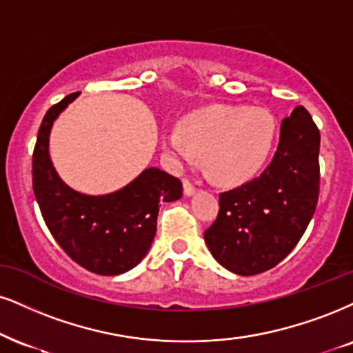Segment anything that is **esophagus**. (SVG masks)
Listing matches in <instances>:
<instances>
[{"label": "esophagus", "instance_id": "34e87169", "mask_svg": "<svg viewBox=\"0 0 353 353\" xmlns=\"http://www.w3.org/2000/svg\"><path fill=\"white\" fill-rule=\"evenodd\" d=\"M183 191H185L186 196H191V194H193L194 191H196V185L191 183L188 178H185V180H183Z\"/></svg>", "mask_w": 353, "mask_h": 353}]
</instances>
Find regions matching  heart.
<instances>
[{
	"mask_svg": "<svg viewBox=\"0 0 353 353\" xmlns=\"http://www.w3.org/2000/svg\"><path fill=\"white\" fill-rule=\"evenodd\" d=\"M275 137L276 123L263 108L212 106L167 130L163 143L180 163L201 155L212 180L237 185L263 167Z\"/></svg>",
	"mask_w": 353,
	"mask_h": 353,
	"instance_id": "obj_1",
	"label": "heart"
}]
</instances>
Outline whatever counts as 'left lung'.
Returning a JSON list of instances; mask_svg holds the SVG:
<instances>
[{
    "label": "left lung",
    "mask_w": 353,
    "mask_h": 353,
    "mask_svg": "<svg viewBox=\"0 0 353 353\" xmlns=\"http://www.w3.org/2000/svg\"><path fill=\"white\" fill-rule=\"evenodd\" d=\"M321 134L304 106L281 121L278 150L255 180L219 193L204 230L214 259L237 275L273 268L296 247L319 199Z\"/></svg>",
    "instance_id": "1"
}]
</instances>
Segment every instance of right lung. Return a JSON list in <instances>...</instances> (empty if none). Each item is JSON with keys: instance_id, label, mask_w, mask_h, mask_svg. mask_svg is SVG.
Wrapping results in <instances>:
<instances>
[{"instance_id": "obj_1", "label": "right lung", "mask_w": 353, "mask_h": 353, "mask_svg": "<svg viewBox=\"0 0 353 353\" xmlns=\"http://www.w3.org/2000/svg\"><path fill=\"white\" fill-rule=\"evenodd\" d=\"M78 97L72 93L43 116L32 154V190L50 234L73 262L98 275H121L149 252L160 201L181 198L183 185L159 168H147L116 193L88 196L68 188L49 157L55 117Z\"/></svg>"}]
</instances>
